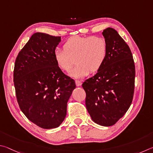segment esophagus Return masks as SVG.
<instances>
[{
	"mask_svg": "<svg viewBox=\"0 0 153 153\" xmlns=\"http://www.w3.org/2000/svg\"><path fill=\"white\" fill-rule=\"evenodd\" d=\"M75 83H76V85L77 87H79L82 85V82L81 81H79V80H76V81H75Z\"/></svg>",
	"mask_w": 153,
	"mask_h": 153,
	"instance_id": "1",
	"label": "esophagus"
}]
</instances>
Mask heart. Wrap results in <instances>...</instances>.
Wrapping results in <instances>:
<instances>
[{
  "label": "heart",
  "instance_id": "obj_1",
  "mask_svg": "<svg viewBox=\"0 0 153 153\" xmlns=\"http://www.w3.org/2000/svg\"><path fill=\"white\" fill-rule=\"evenodd\" d=\"M64 50L53 53L56 64L62 71L68 72L75 61L76 64L69 72L74 79L87 76L90 71L97 72L105 62L108 53L106 40L100 36H73L64 44Z\"/></svg>",
  "mask_w": 153,
  "mask_h": 153
}]
</instances>
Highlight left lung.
<instances>
[{
  "instance_id": "obj_1",
  "label": "left lung",
  "mask_w": 153,
  "mask_h": 153,
  "mask_svg": "<svg viewBox=\"0 0 153 153\" xmlns=\"http://www.w3.org/2000/svg\"><path fill=\"white\" fill-rule=\"evenodd\" d=\"M102 34L108 44L106 59L97 73L82 86L93 121L111 126L124 116L132 103L135 65L129 46L117 31L108 27Z\"/></svg>"
}]
</instances>
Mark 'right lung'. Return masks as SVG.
Instances as JSON below:
<instances>
[{
	"mask_svg": "<svg viewBox=\"0 0 153 153\" xmlns=\"http://www.w3.org/2000/svg\"><path fill=\"white\" fill-rule=\"evenodd\" d=\"M60 36L32 35L16 58L13 81L21 110L44 129L58 127L66 116L67 102L76 88L73 79L56 64L53 53Z\"/></svg>",
	"mask_w": 153,
	"mask_h": 153,
	"instance_id": "add662e5",
	"label": "right lung"
}]
</instances>
